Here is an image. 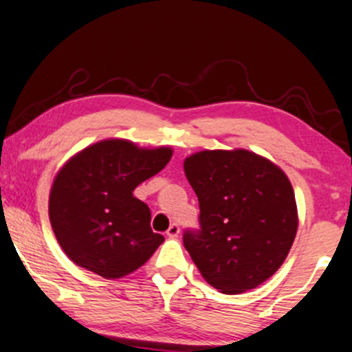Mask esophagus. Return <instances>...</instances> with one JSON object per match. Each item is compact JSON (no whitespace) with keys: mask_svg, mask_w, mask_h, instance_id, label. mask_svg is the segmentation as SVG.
<instances>
[{"mask_svg":"<svg viewBox=\"0 0 352 352\" xmlns=\"http://www.w3.org/2000/svg\"><path fill=\"white\" fill-rule=\"evenodd\" d=\"M168 237L170 239H175V237H179V234H180V228H179V224H177V222H173V224H170V228L167 229V232H166Z\"/></svg>","mask_w":352,"mask_h":352,"instance_id":"34e87169","label":"esophagus"}]
</instances>
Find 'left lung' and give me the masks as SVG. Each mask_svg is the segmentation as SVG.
I'll return each mask as SVG.
<instances>
[{
    "mask_svg": "<svg viewBox=\"0 0 352 352\" xmlns=\"http://www.w3.org/2000/svg\"><path fill=\"white\" fill-rule=\"evenodd\" d=\"M184 168L199 203V230H185L184 245L199 273L224 294L260 286L296 239V197L286 173L245 149L201 151Z\"/></svg>",
    "mask_w": 352,
    "mask_h": 352,
    "instance_id": "left-lung-1",
    "label": "left lung"
}]
</instances>
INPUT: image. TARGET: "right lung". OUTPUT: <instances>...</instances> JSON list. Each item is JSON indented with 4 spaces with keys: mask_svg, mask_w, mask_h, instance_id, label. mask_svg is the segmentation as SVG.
<instances>
[{
    "mask_svg": "<svg viewBox=\"0 0 352 352\" xmlns=\"http://www.w3.org/2000/svg\"><path fill=\"white\" fill-rule=\"evenodd\" d=\"M170 157V148L144 149L126 140H105L61 167L50 191L48 214L71 261L105 279H117L149 260L164 235L153 232L148 204L133 191L161 172Z\"/></svg>",
    "mask_w": 352,
    "mask_h": 352,
    "instance_id": "right-lung-1",
    "label": "right lung"
}]
</instances>
